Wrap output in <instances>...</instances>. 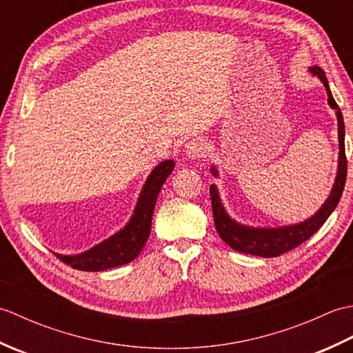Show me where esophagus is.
Listing matches in <instances>:
<instances>
[{"instance_id":"esophagus-1","label":"esophagus","mask_w":353,"mask_h":353,"mask_svg":"<svg viewBox=\"0 0 353 353\" xmlns=\"http://www.w3.org/2000/svg\"><path fill=\"white\" fill-rule=\"evenodd\" d=\"M206 142L201 138H192L188 144L185 145V154L188 159H200L206 154Z\"/></svg>"}]
</instances>
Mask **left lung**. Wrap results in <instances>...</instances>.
<instances>
[{"label":"left lung","instance_id":"left-lung-1","mask_svg":"<svg viewBox=\"0 0 353 353\" xmlns=\"http://www.w3.org/2000/svg\"><path fill=\"white\" fill-rule=\"evenodd\" d=\"M311 76L317 77L323 86L326 88L327 104L335 110L336 124H339V163H336V176L334 185L329 192L325 203L319 208V211L311 215L301 223L285 224V226H249V224L239 223L232 219L224 208L220 191L216 185H211V200H212V212L215 229L219 232L220 238L232 249L247 254H254V256L262 258H274L279 254L292 250L299 244H302L306 239L311 238L316 232L323 226L329 215L334 212V209L339 205L341 194L344 190L347 176V162L346 153H344V121L339 104L335 103L331 88H329L325 71L319 66H312L308 70ZM209 171L212 172L214 177H219V168L211 165Z\"/></svg>","mask_w":353,"mask_h":353}]
</instances>
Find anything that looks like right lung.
<instances>
[{
    "mask_svg": "<svg viewBox=\"0 0 353 353\" xmlns=\"http://www.w3.org/2000/svg\"><path fill=\"white\" fill-rule=\"evenodd\" d=\"M176 162L167 159L156 165L150 172L145 183L138 196L137 205L129 221L115 232L114 235L104 239L86 252L79 254L56 253L59 259L70 264L76 270L83 272H104V270L129 264L144 249L152 230V219L157 196L162 185L174 170Z\"/></svg>",
    "mask_w": 353,
    "mask_h": 353,
    "instance_id": "obj_1",
    "label": "right lung"
}]
</instances>
